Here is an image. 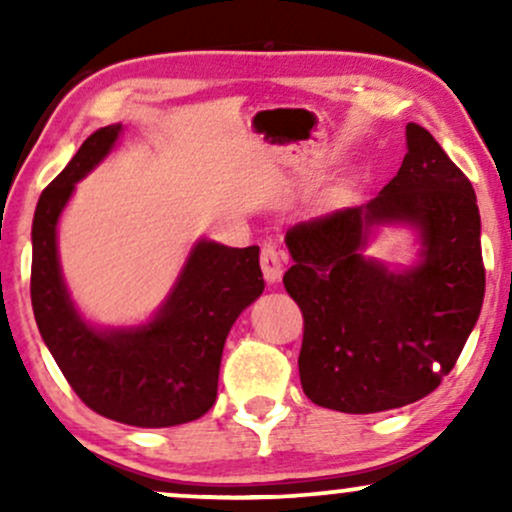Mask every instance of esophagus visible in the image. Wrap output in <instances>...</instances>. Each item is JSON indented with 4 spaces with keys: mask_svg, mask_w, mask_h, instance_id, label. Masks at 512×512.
Wrapping results in <instances>:
<instances>
[{
    "mask_svg": "<svg viewBox=\"0 0 512 512\" xmlns=\"http://www.w3.org/2000/svg\"><path fill=\"white\" fill-rule=\"evenodd\" d=\"M260 264H262V274L269 284H276L284 274V255L281 250L276 248L274 243H264L262 252H260Z\"/></svg>",
    "mask_w": 512,
    "mask_h": 512,
    "instance_id": "1",
    "label": "esophagus"
}]
</instances>
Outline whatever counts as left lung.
<instances>
[{"label": "left lung", "mask_w": 512, "mask_h": 512, "mask_svg": "<svg viewBox=\"0 0 512 512\" xmlns=\"http://www.w3.org/2000/svg\"><path fill=\"white\" fill-rule=\"evenodd\" d=\"M411 227L407 268L365 255L378 227ZM289 296L303 310L301 385L317 407L375 414L426 397L455 366L484 303L472 182L421 125L378 197L286 231Z\"/></svg>", "instance_id": "obj_1"}]
</instances>
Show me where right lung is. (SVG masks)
<instances>
[{
  "label": "right lung",
  "instance_id": "add662e5",
  "mask_svg": "<svg viewBox=\"0 0 512 512\" xmlns=\"http://www.w3.org/2000/svg\"><path fill=\"white\" fill-rule=\"evenodd\" d=\"M120 134L122 125L93 132L40 195L31 231V301L40 337L86 407L127 426L168 428L199 419L216 402L228 332L264 291L260 248L199 238L149 322H88L62 276L57 223L76 182L115 149Z\"/></svg>",
  "mask_w": 512,
  "mask_h": 512
}]
</instances>
